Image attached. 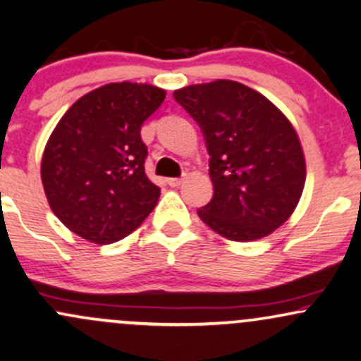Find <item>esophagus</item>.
I'll return each mask as SVG.
<instances>
[{
  "label": "esophagus",
  "mask_w": 361,
  "mask_h": 361,
  "mask_svg": "<svg viewBox=\"0 0 361 361\" xmlns=\"http://www.w3.org/2000/svg\"><path fill=\"white\" fill-rule=\"evenodd\" d=\"M183 181H185V176H181V178H169L168 185L173 186V188H178V186L183 183Z\"/></svg>",
  "instance_id": "1"
}]
</instances>
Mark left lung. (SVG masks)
<instances>
[{
  "label": "left lung",
  "instance_id": "8db88e82",
  "mask_svg": "<svg viewBox=\"0 0 361 361\" xmlns=\"http://www.w3.org/2000/svg\"><path fill=\"white\" fill-rule=\"evenodd\" d=\"M173 97L200 126L210 156L214 197L198 217L231 241H255L279 229L305 183L304 152L288 118L238 81L192 85Z\"/></svg>",
  "mask_w": 361,
  "mask_h": 361
}]
</instances>
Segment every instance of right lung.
Segmentation results:
<instances>
[{"instance_id": "obj_1", "label": "right lung", "mask_w": 361, "mask_h": 361, "mask_svg": "<svg viewBox=\"0 0 361 361\" xmlns=\"http://www.w3.org/2000/svg\"><path fill=\"white\" fill-rule=\"evenodd\" d=\"M166 91L137 82H110L62 115L42 156V185L56 217L97 244L134 233L159 200L146 176L147 147L140 127Z\"/></svg>"}]
</instances>
